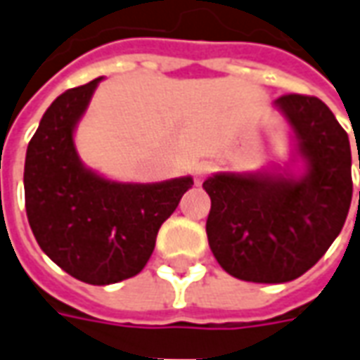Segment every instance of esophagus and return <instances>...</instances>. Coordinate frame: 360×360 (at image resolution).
Masks as SVG:
<instances>
[{
  "instance_id": "esophagus-1",
  "label": "esophagus",
  "mask_w": 360,
  "mask_h": 360,
  "mask_svg": "<svg viewBox=\"0 0 360 360\" xmlns=\"http://www.w3.org/2000/svg\"><path fill=\"white\" fill-rule=\"evenodd\" d=\"M212 172H214V165H212V163H208V162L198 163L197 167H195V183L200 185V183H202V181H205Z\"/></svg>"
}]
</instances>
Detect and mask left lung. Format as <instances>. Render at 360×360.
<instances>
[{"mask_svg": "<svg viewBox=\"0 0 360 360\" xmlns=\"http://www.w3.org/2000/svg\"><path fill=\"white\" fill-rule=\"evenodd\" d=\"M275 105L306 160L302 179L216 173L202 183L212 202L210 250L226 273L250 283H288L314 267L341 232L353 197L349 136L328 105L298 93Z\"/></svg>", "mask_w": 360, "mask_h": 360, "instance_id": "8db88e82", "label": "left lung"}]
</instances>
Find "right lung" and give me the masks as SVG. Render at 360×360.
Masks as SVG:
<instances>
[{
  "label": "right lung",
  "instance_id": "right-lung-1",
  "mask_svg": "<svg viewBox=\"0 0 360 360\" xmlns=\"http://www.w3.org/2000/svg\"><path fill=\"white\" fill-rule=\"evenodd\" d=\"M101 77L62 93L27 148L25 208L31 230L58 267L87 285L138 275L162 226L193 187L191 177L163 183H115L87 169L74 128Z\"/></svg>",
  "mask_w": 360,
  "mask_h": 360
}]
</instances>
